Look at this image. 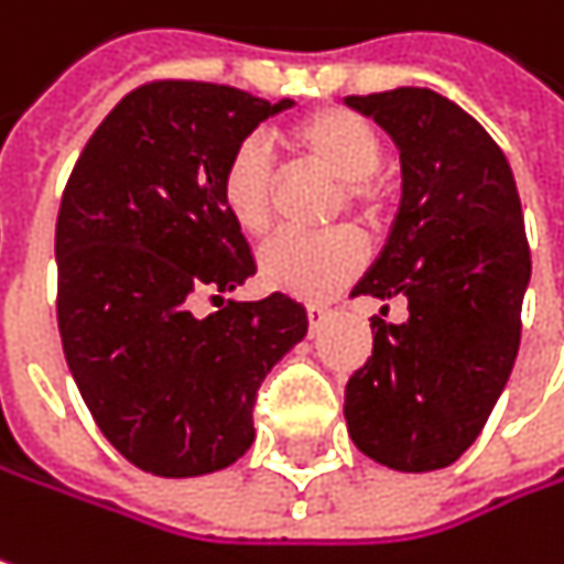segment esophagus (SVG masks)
<instances>
[{"label": "esophagus", "mask_w": 564, "mask_h": 564, "mask_svg": "<svg viewBox=\"0 0 564 564\" xmlns=\"http://www.w3.org/2000/svg\"><path fill=\"white\" fill-rule=\"evenodd\" d=\"M327 317H330V307H327V304H307V321H311V327H321Z\"/></svg>", "instance_id": "esophagus-1"}]
</instances>
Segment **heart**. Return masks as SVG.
Returning a JSON list of instances; mask_svg holds the SVG:
<instances>
[{
  "instance_id": "heart-1",
  "label": "heart",
  "mask_w": 564,
  "mask_h": 564,
  "mask_svg": "<svg viewBox=\"0 0 564 564\" xmlns=\"http://www.w3.org/2000/svg\"><path fill=\"white\" fill-rule=\"evenodd\" d=\"M292 150L321 166L340 185L343 205L372 218L382 208L376 173L384 147L379 131L352 111H314L289 131ZM224 212L243 234L260 237L272 221V166L260 141H243L227 156L218 182ZM362 262L356 230L337 227L327 234H279L260 250L262 282L295 299H327Z\"/></svg>"
}]
</instances>
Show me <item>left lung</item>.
I'll list each match as a JSON object with an SVG mask.
<instances>
[{"label":"left lung","instance_id":"left-lung-1","mask_svg":"<svg viewBox=\"0 0 564 564\" xmlns=\"http://www.w3.org/2000/svg\"><path fill=\"white\" fill-rule=\"evenodd\" d=\"M346 105L401 156L394 221L352 295L404 299L408 321L372 317V356L346 384L343 414L369 459L436 471L478 440L520 349L523 208L501 147L456 101L401 86Z\"/></svg>","mask_w":564,"mask_h":564}]
</instances>
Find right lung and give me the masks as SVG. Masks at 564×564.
Listing matches in <instances>:
<instances>
[{
  "label": "right lung",
  "instance_id": "obj_1",
  "mask_svg": "<svg viewBox=\"0 0 564 564\" xmlns=\"http://www.w3.org/2000/svg\"><path fill=\"white\" fill-rule=\"evenodd\" d=\"M215 83H150L118 101L66 182L57 324L66 366L105 440L150 475L195 478L253 446V401L307 334L275 292L224 302L257 260L224 212L227 156L292 108ZM218 291L198 318L191 299Z\"/></svg>",
  "mask_w": 564,
  "mask_h": 564
}]
</instances>
